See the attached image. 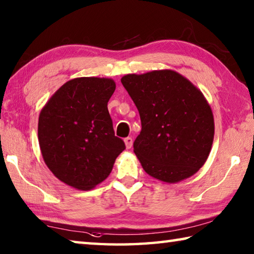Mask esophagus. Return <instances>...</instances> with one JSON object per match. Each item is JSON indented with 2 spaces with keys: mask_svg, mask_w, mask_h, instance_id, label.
<instances>
[{
  "mask_svg": "<svg viewBox=\"0 0 254 254\" xmlns=\"http://www.w3.org/2000/svg\"><path fill=\"white\" fill-rule=\"evenodd\" d=\"M124 142H126V147H127V149H130V148L132 147V144H133V140H132V137H131V136H127V137H126V139H124Z\"/></svg>",
  "mask_w": 254,
  "mask_h": 254,
  "instance_id": "1",
  "label": "esophagus"
}]
</instances>
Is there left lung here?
Here are the masks:
<instances>
[{
  "mask_svg": "<svg viewBox=\"0 0 254 254\" xmlns=\"http://www.w3.org/2000/svg\"><path fill=\"white\" fill-rule=\"evenodd\" d=\"M121 83L140 114L133 148L145 173L165 183L197 173L214 139L212 110L199 89L167 69L126 75Z\"/></svg>",
  "mask_w": 254,
  "mask_h": 254,
  "instance_id": "obj_1",
  "label": "left lung"
}]
</instances>
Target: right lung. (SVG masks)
<instances>
[{"instance_id": "obj_1", "label": "right lung", "mask_w": 254, "mask_h": 254, "mask_svg": "<svg viewBox=\"0 0 254 254\" xmlns=\"http://www.w3.org/2000/svg\"><path fill=\"white\" fill-rule=\"evenodd\" d=\"M109 78L80 77L64 84L41 110L38 137L46 165L69 186L88 190L107 178L126 149L115 136L107 102Z\"/></svg>"}]
</instances>
